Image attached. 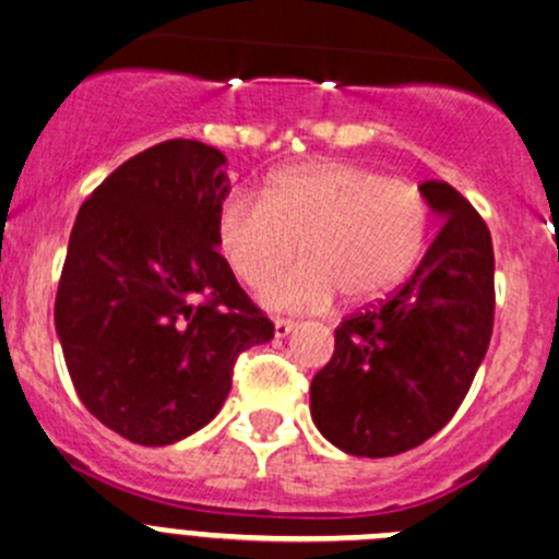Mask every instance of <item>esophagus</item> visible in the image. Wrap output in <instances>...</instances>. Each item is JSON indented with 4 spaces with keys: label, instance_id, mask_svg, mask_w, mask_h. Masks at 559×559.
Listing matches in <instances>:
<instances>
[{
    "label": "esophagus",
    "instance_id": "obj_1",
    "mask_svg": "<svg viewBox=\"0 0 559 559\" xmlns=\"http://www.w3.org/2000/svg\"><path fill=\"white\" fill-rule=\"evenodd\" d=\"M273 324H275V338H286V335L297 328L295 319H284V317L273 319Z\"/></svg>",
    "mask_w": 559,
    "mask_h": 559
}]
</instances>
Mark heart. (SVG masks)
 Masks as SVG:
<instances>
[{"mask_svg":"<svg viewBox=\"0 0 559 559\" xmlns=\"http://www.w3.org/2000/svg\"><path fill=\"white\" fill-rule=\"evenodd\" d=\"M429 226V202L409 182L368 166L311 160L275 171L259 202L226 199L215 237L248 289H262L300 251L306 259L264 289V302L317 311L335 289L349 302L393 289L424 253Z\"/></svg>","mask_w":559,"mask_h":559,"instance_id":"heart-1","label":"heart"}]
</instances>
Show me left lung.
<instances>
[{"label": "left lung", "mask_w": 559, "mask_h": 559, "mask_svg": "<svg viewBox=\"0 0 559 559\" xmlns=\"http://www.w3.org/2000/svg\"><path fill=\"white\" fill-rule=\"evenodd\" d=\"M420 193L445 218L406 284L335 328L311 382L317 429L352 456L417 448L456 415L495 328V248L478 210L448 182Z\"/></svg>", "instance_id": "8db88e82"}]
</instances>
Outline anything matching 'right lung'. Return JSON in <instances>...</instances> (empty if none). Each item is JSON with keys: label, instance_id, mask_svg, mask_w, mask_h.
<instances>
[{"label": "right lung", "instance_id": "add662e5", "mask_svg": "<svg viewBox=\"0 0 559 559\" xmlns=\"http://www.w3.org/2000/svg\"><path fill=\"white\" fill-rule=\"evenodd\" d=\"M224 153L169 139L124 160L81 204L53 322L86 409L135 445L207 426L240 352L275 328L218 253Z\"/></svg>", "mask_w": 559, "mask_h": 559}]
</instances>
